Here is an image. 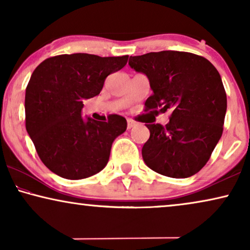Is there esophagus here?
<instances>
[{
	"label": "esophagus",
	"instance_id": "obj_1",
	"mask_svg": "<svg viewBox=\"0 0 250 250\" xmlns=\"http://www.w3.org/2000/svg\"><path fill=\"white\" fill-rule=\"evenodd\" d=\"M135 126V122L133 121V119H127V128L131 129L132 127H134Z\"/></svg>",
	"mask_w": 250,
	"mask_h": 250
}]
</instances>
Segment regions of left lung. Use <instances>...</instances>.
I'll use <instances>...</instances> for the list:
<instances>
[{
  "label": "left lung",
  "mask_w": 250,
  "mask_h": 250,
  "mask_svg": "<svg viewBox=\"0 0 250 250\" xmlns=\"http://www.w3.org/2000/svg\"><path fill=\"white\" fill-rule=\"evenodd\" d=\"M128 64L149 80L152 95L145 104L146 110H173L166 126L146 124V165L174 179L194 175L223 133L227 94L220 73L204 57L180 51L129 57Z\"/></svg>",
  "instance_id": "obj_1"
}]
</instances>
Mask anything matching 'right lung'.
<instances>
[{
	"mask_svg": "<svg viewBox=\"0 0 250 250\" xmlns=\"http://www.w3.org/2000/svg\"><path fill=\"white\" fill-rule=\"evenodd\" d=\"M128 56L61 54L44 60L26 88V129L44 165L68 180L92 176L107 165L112 142L127 122L119 115L99 122L82 116L83 101L100 93L108 75Z\"/></svg>",
	"mask_w": 250,
	"mask_h": 250,
	"instance_id": "obj_1",
	"label": "right lung"
}]
</instances>
